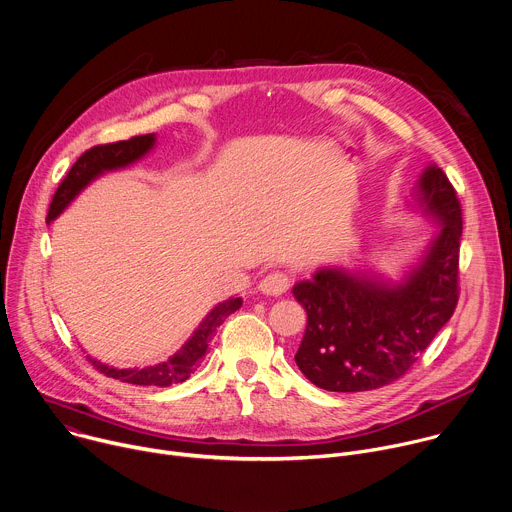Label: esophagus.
Instances as JSON below:
<instances>
[{
  "label": "esophagus",
  "instance_id": "1",
  "mask_svg": "<svg viewBox=\"0 0 512 512\" xmlns=\"http://www.w3.org/2000/svg\"><path fill=\"white\" fill-rule=\"evenodd\" d=\"M290 284H292V278H290L288 274H284V272H272V274H268V276L260 282L258 288H260L264 294L280 296V294H284V292L290 288Z\"/></svg>",
  "mask_w": 512,
  "mask_h": 512
}]
</instances>
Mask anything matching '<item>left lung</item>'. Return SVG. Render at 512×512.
<instances>
[{"mask_svg":"<svg viewBox=\"0 0 512 512\" xmlns=\"http://www.w3.org/2000/svg\"><path fill=\"white\" fill-rule=\"evenodd\" d=\"M418 191L422 210L442 220V230L403 284L319 270L292 288L309 317L294 361L317 387L353 393L393 383L454 315L460 296V199L440 167L424 171Z\"/></svg>","mask_w":512,"mask_h":512,"instance_id":"8db88e82","label":"left lung"}]
</instances>
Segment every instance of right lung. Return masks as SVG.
Here are the masks:
<instances>
[{
  "instance_id": "add662e5",
  "label": "right lung",
  "mask_w": 512,
  "mask_h": 512,
  "mask_svg": "<svg viewBox=\"0 0 512 512\" xmlns=\"http://www.w3.org/2000/svg\"><path fill=\"white\" fill-rule=\"evenodd\" d=\"M155 143L153 135H137L127 141H117V143H107V145H94L88 151H84L76 163L70 167L66 177L60 181L50 210H48V220H54L68 203L74 199V195L98 173L107 171V169H117L125 167L139 157H143ZM242 306V298H230L222 304H218L216 309L206 317L199 325V329L193 333V337L181 347L179 353H175L169 361L159 363L155 367H145V369H115L109 365H102L96 359L88 361L92 367L100 373H105L107 377L133 383V385H157V387H169L173 383L185 381L195 367H199L201 359L206 357L208 345L212 337L216 335V329Z\"/></svg>"
}]
</instances>
